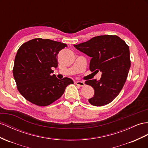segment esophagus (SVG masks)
Returning <instances> with one entry per match:
<instances>
[{
	"label": "esophagus",
	"mask_w": 148,
	"mask_h": 148,
	"mask_svg": "<svg viewBox=\"0 0 148 148\" xmlns=\"http://www.w3.org/2000/svg\"><path fill=\"white\" fill-rule=\"evenodd\" d=\"M75 84H76L77 86H81V87H83V86H84V85H85L84 82H82V81H77L76 82H75Z\"/></svg>",
	"instance_id": "esophagus-1"
}]
</instances>
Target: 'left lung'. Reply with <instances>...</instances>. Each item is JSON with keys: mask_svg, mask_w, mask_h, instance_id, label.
<instances>
[{"mask_svg": "<svg viewBox=\"0 0 148 148\" xmlns=\"http://www.w3.org/2000/svg\"><path fill=\"white\" fill-rule=\"evenodd\" d=\"M74 46L91 58L90 71L102 72L99 81L92 79L85 82L94 90L89 103L95 106L110 103L118 96L127 77L131 67L128 45L118 36L104 35Z\"/></svg>", "mask_w": 148, "mask_h": 148, "instance_id": "obj_1", "label": "left lung"}]
</instances>
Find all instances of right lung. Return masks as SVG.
Returning <instances> with one entry per match:
<instances>
[{
	"instance_id": "right-lung-1",
	"label": "right lung",
	"mask_w": 148,
	"mask_h": 148,
	"mask_svg": "<svg viewBox=\"0 0 148 148\" xmlns=\"http://www.w3.org/2000/svg\"><path fill=\"white\" fill-rule=\"evenodd\" d=\"M67 45L60 42L36 38L24 43L15 58L13 75L18 92L38 106H47L62 96L74 84L68 77L57 78L53 67L58 66L57 55Z\"/></svg>"
}]
</instances>
